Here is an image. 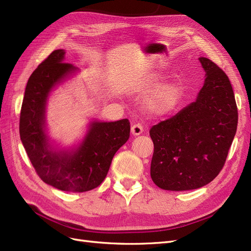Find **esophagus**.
I'll list each match as a JSON object with an SVG mask.
<instances>
[{
  "label": "esophagus",
  "mask_w": 251,
  "mask_h": 251,
  "mask_svg": "<svg viewBox=\"0 0 251 251\" xmlns=\"http://www.w3.org/2000/svg\"><path fill=\"white\" fill-rule=\"evenodd\" d=\"M131 132H132V134H133L134 136H138V135H140V134L143 132V127H142L141 125L136 124V125L132 126Z\"/></svg>",
  "instance_id": "1"
}]
</instances>
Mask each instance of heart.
<instances>
[{
	"mask_svg": "<svg viewBox=\"0 0 251 251\" xmlns=\"http://www.w3.org/2000/svg\"><path fill=\"white\" fill-rule=\"evenodd\" d=\"M166 75L161 71L151 72L138 86L142 95L153 94L148 101V109L155 115H165L177 107L183 96V87L178 80L164 82Z\"/></svg>",
	"mask_w": 251,
	"mask_h": 251,
	"instance_id": "heart-1",
	"label": "heart"
}]
</instances>
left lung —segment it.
<instances>
[{
	"instance_id": "left-lung-1",
	"label": "left lung",
	"mask_w": 251,
	"mask_h": 251,
	"mask_svg": "<svg viewBox=\"0 0 251 251\" xmlns=\"http://www.w3.org/2000/svg\"><path fill=\"white\" fill-rule=\"evenodd\" d=\"M196 100L150 130L154 143L151 177L165 191L200 188L222 170L237 132L238 109L227 75L206 57Z\"/></svg>"
}]
</instances>
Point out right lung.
<instances>
[{
  "instance_id": "1",
  "label": "right lung",
  "mask_w": 251,
  "mask_h": 251,
  "mask_svg": "<svg viewBox=\"0 0 251 251\" xmlns=\"http://www.w3.org/2000/svg\"><path fill=\"white\" fill-rule=\"evenodd\" d=\"M66 51L54 50L29 77L20 117L23 146L41 179L60 191L83 193L97 187L116 151L130 138L127 119L89 121L82 138L71 147L52 139L47 126L51 93L79 72L65 62Z\"/></svg>"
}]
</instances>
